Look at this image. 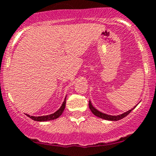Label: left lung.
I'll list each match as a JSON object with an SVG mask.
<instances>
[{"label":"left lung","mask_w":156,"mask_h":156,"mask_svg":"<svg viewBox=\"0 0 156 156\" xmlns=\"http://www.w3.org/2000/svg\"><path fill=\"white\" fill-rule=\"evenodd\" d=\"M88 105H89V109H91L92 113H93L95 116H98V117H99V118L104 119V120H111V121H116V120H121V119L124 118V117H125V116H127V115H128L129 113H130V112L132 111L133 109L135 108V106H137V105H136L134 108H132L131 109H129L128 111L122 113V114L117 115V116H112V115H108V114H106V113H102V112H100L99 110H98L97 109H95V108L92 106V102H91L90 100H89V104Z\"/></svg>","instance_id":"8db88e82"}]
</instances>
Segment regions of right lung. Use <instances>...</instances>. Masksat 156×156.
Instances as JSON below:
<instances>
[{"label": "right lung", "instance_id": "obj_1", "mask_svg": "<svg viewBox=\"0 0 156 156\" xmlns=\"http://www.w3.org/2000/svg\"><path fill=\"white\" fill-rule=\"evenodd\" d=\"M66 97H67V95H66ZM66 97L64 99V102H63L62 105L60 107V109L58 110L55 112V113H52V114L50 115H46V116H30L29 114H26V116L30 117L32 120H36V121H48V120H55V119L58 118L59 116H61V114L63 113L64 112V109H65V105H66Z\"/></svg>", "mask_w": 156, "mask_h": 156}]
</instances>
